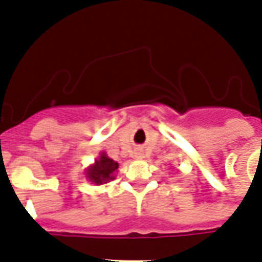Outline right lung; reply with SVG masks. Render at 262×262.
Segmentation results:
<instances>
[{
    "label": "right lung",
    "mask_w": 262,
    "mask_h": 262,
    "mask_svg": "<svg viewBox=\"0 0 262 262\" xmlns=\"http://www.w3.org/2000/svg\"><path fill=\"white\" fill-rule=\"evenodd\" d=\"M117 168L118 163L102 152L99 159L95 160V163L87 168L85 175L95 185H103L114 179V172L117 171Z\"/></svg>",
    "instance_id": "add662e5"
}]
</instances>
